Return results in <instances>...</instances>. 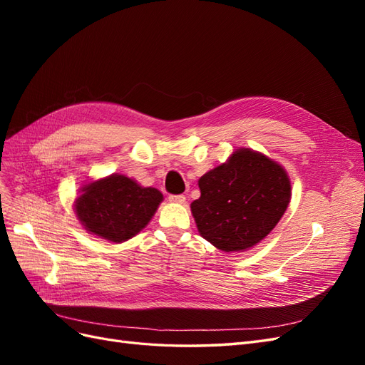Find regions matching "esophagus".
Instances as JSON below:
<instances>
[{"label": "esophagus", "instance_id": "esophagus-1", "mask_svg": "<svg viewBox=\"0 0 365 365\" xmlns=\"http://www.w3.org/2000/svg\"><path fill=\"white\" fill-rule=\"evenodd\" d=\"M169 201L173 204H184L185 202V196L184 195H170Z\"/></svg>", "mask_w": 365, "mask_h": 365}]
</instances>
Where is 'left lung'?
<instances>
[{
  "mask_svg": "<svg viewBox=\"0 0 365 365\" xmlns=\"http://www.w3.org/2000/svg\"><path fill=\"white\" fill-rule=\"evenodd\" d=\"M192 215L201 236L225 252L257 245L279 224L291 201V181L279 163L237 149L200 178Z\"/></svg>",
  "mask_w": 365,
  "mask_h": 365,
  "instance_id": "obj_1",
  "label": "left lung"
}]
</instances>
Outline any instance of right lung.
Here are the masks:
<instances>
[{"label": "right lung", "instance_id": "obj_1", "mask_svg": "<svg viewBox=\"0 0 365 365\" xmlns=\"http://www.w3.org/2000/svg\"><path fill=\"white\" fill-rule=\"evenodd\" d=\"M81 190L74 202L77 219L90 235L115 244L138 235L163 201L160 190L118 173L85 184Z\"/></svg>", "mask_w": 365, "mask_h": 365}]
</instances>
